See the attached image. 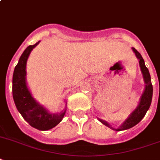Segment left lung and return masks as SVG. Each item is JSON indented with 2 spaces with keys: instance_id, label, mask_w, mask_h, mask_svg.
Here are the masks:
<instances>
[{
  "instance_id": "obj_1",
  "label": "left lung",
  "mask_w": 160,
  "mask_h": 160,
  "mask_svg": "<svg viewBox=\"0 0 160 160\" xmlns=\"http://www.w3.org/2000/svg\"><path fill=\"white\" fill-rule=\"evenodd\" d=\"M132 50L133 51L135 52L137 57L140 59V67H141L142 72V73H143L144 80H145V83H146V88H145L144 93L142 94V98H141V101H140V104L139 105H138V107L136 109L135 111L132 113L130 117L123 122V124L119 128L114 129L113 128H112L111 125L109 124L107 122H105V121H104V120L102 119H100V121L102 122L103 124H105V126L109 127L110 128L116 131L127 130V129L131 128H132V127H134L135 125H137V123L144 118V116L146 115V112H147V110H148L149 108H150V106L151 101H152L153 86L152 83H151V78H150V72H149L148 68H146V65H145V61H144L143 58H142V56L141 55V54H140L134 47H132Z\"/></svg>"
}]
</instances>
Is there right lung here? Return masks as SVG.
Instances as JSON below:
<instances>
[{"label": "right lung", "mask_w": 160, "mask_h": 160, "mask_svg": "<svg viewBox=\"0 0 160 160\" xmlns=\"http://www.w3.org/2000/svg\"><path fill=\"white\" fill-rule=\"evenodd\" d=\"M38 43L28 47L19 58L13 74L12 92L15 106L23 118L35 128L47 131L56 126L63 119L66 109L59 114L48 113L36 102L28 89L25 80L26 63L31 51Z\"/></svg>", "instance_id": "1"}]
</instances>
